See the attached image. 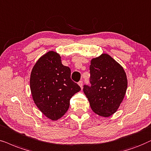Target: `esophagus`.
I'll use <instances>...</instances> for the list:
<instances>
[{
  "label": "esophagus",
  "instance_id": "1",
  "mask_svg": "<svg viewBox=\"0 0 151 151\" xmlns=\"http://www.w3.org/2000/svg\"><path fill=\"white\" fill-rule=\"evenodd\" d=\"M78 84H79V86L81 87V88H82V87H83V81H80L79 83H78Z\"/></svg>",
  "mask_w": 151,
  "mask_h": 151
}]
</instances>
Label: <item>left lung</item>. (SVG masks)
Wrapping results in <instances>:
<instances>
[{
  "label": "left lung",
  "mask_w": 151,
  "mask_h": 151,
  "mask_svg": "<svg viewBox=\"0 0 151 151\" xmlns=\"http://www.w3.org/2000/svg\"><path fill=\"white\" fill-rule=\"evenodd\" d=\"M90 73L91 86H84L83 93L93 112L109 117L118 109L126 93V73L107 53L91 59Z\"/></svg>",
  "instance_id": "8db88e82"
}]
</instances>
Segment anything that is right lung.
Listing matches in <instances>:
<instances>
[{
    "label": "right lung",
    "mask_w": 151,
    "mask_h": 151,
    "mask_svg": "<svg viewBox=\"0 0 151 151\" xmlns=\"http://www.w3.org/2000/svg\"><path fill=\"white\" fill-rule=\"evenodd\" d=\"M70 68L62 64L58 53L49 51L34 65L30 77L32 98L39 110L51 121L68 111L70 100L81 88L72 81Z\"/></svg>",
    "instance_id": "right-lung-1"
}]
</instances>
